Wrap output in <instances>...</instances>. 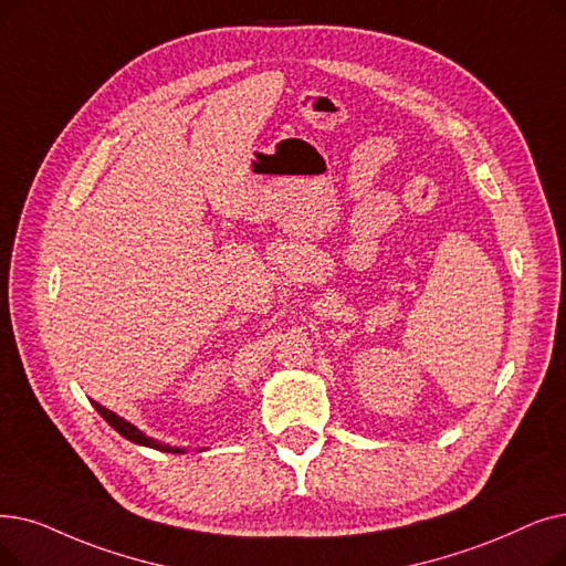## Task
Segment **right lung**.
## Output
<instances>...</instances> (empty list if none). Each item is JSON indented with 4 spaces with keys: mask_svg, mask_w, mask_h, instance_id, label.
<instances>
[{
    "mask_svg": "<svg viewBox=\"0 0 566 566\" xmlns=\"http://www.w3.org/2000/svg\"><path fill=\"white\" fill-rule=\"evenodd\" d=\"M94 405V409L99 411L102 416H104V421L111 426V428H115L122 437H127L129 441H134V444H143V447H150V449H157V451H164V453H185V449H174V447H168V444H159L157 439H150V437H145L138 428H134L132 423H127L125 419H119L117 413H113V411H108L106 407H102L99 402H92Z\"/></svg>",
    "mask_w": 566,
    "mask_h": 566,
    "instance_id": "right-lung-1",
    "label": "right lung"
}]
</instances>
